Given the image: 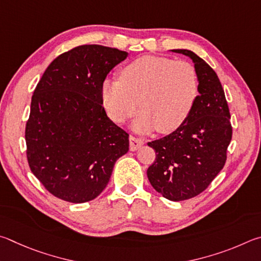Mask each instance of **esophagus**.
Instances as JSON below:
<instances>
[{
	"label": "esophagus",
	"instance_id": "1",
	"mask_svg": "<svg viewBox=\"0 0 261 261\" xmlns=\"http://www.w3.org/2000/svg\"><path fill=\"white\" fill-rule=\"evenodd\" d=\"M142 144H143V140L135 138V136H133V135L129 136V148H130L132 151H135V150H138Z\"/></svg>",
	"mask_w": 261,
	"mask_h": 261
}]
</instances>
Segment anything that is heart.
<instances>
[{
    "mask_svg": "<svg viewBox=\"0 0 261 261\" xmlns=\"http://www.w3.org/2000/svg\"><path fill=\"white\" fill-rule=\"evenodd\" d=\"M195 67L186 61L142 56L120 71V80L105 79L102 99L110 118L122 122L140 112L134 123L140 132L156 128L166 134L184 125L198 95Z\"/></svg>",
    "mask_w": 261,
    "mask_h": 261,
    "instance_id": "b5f03b06",
    "label": "heart"
}]
</instances>
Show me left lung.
<instances>
[{
	"instance_id": "8db88e82",
	"label": "left lung",
	"mask_w": 261,
	"mask_h": 261,
	"mask_svg": "<svg viewBox=\"0 0 261 261\" xmlns=\"http://www.w3.org/2000/svg\"><path fill=\"white\" fill-rule=\"evenodd\" d=\"M172 51L193 59L199 95L184 125L165 138L148 142L156 159L147 175L163 197L180 202L203 193L220 173L232 127L225 91L213 68L190 50Z\"/></svg>"
}]
</instances>
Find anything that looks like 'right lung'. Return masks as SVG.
Listing matches in <instances>:
<instances>
[{
  "mask_svg": "<svg viewBox=\"0 0 261 261\" xmlns=\"http://www.w3.org/2000/svg\"><path fill=\"white\" fill-rule=\"evenodd\" d=\"M126 51L84 44L59 55L32 96L27 162L50 194L70 203L94 199L109 184L128 133L107 116L102 84Z\"/></svg>",
  "mask_w": 261,
  "mask_h": 261,
  "instance_id": "obj_1",
  "label": "right lung"
}]
</instances>
